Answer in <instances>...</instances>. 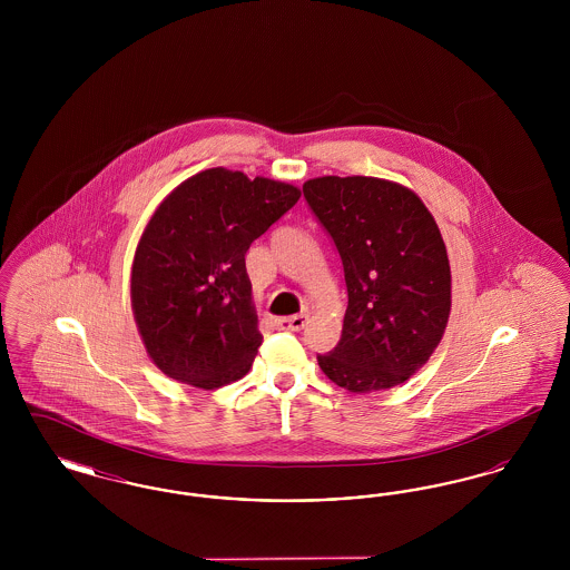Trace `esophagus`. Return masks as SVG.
Segmentation results:
<instances>
[{
    "instance_id": "esophagus-1",
    "label": "esophagus",
    "mask_w": 570,
    "mask_h": 570,
    "mask_svg": "<svg viewBox=\"0 0 570 570\" xmlns=\"http://www.w3.org/2000/svg\"><path fill=\"white\" fill-rule=\"evenodd\" d=\"M275 325L282 331H301L303 326L307 325V316L297 314V316H291V318H279V321H275Z\"/></svg>"
}]
</instances>
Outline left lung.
<instances>
[{
	"instance_id": "obj_1",
	"label": "left lung",
	"mask_w": 570,
	"mask_h": 570,
	"mask_svg": "<svg viewBox=\"0 0 570 570\" xmlns=\"http://www.w3.org/2000/svg\"><path fill=\"white\" fill-rule=\"evenodd\" d=\"M303 196L344 265L342 337L318 354L326 379L353 393L391 389L416 374L451 314V267L423 200L379 177H318Z\"/></svg>"
}]
</instances>
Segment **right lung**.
Returning <instances> with one entry per match:
<instances>
[{
	"instance_id": "add662e5",
	"label": "right lung",
	"mask_w": 570,
	"mask_h": 570,
	"mask_svg": "<svg viewBox=\"0 0 570 570\" xmlns=\"http://www.w3.org/2000/svg\"><path fill=\"white\" fill-rule=\"evenodd\" d=\"M291 184L222 166L170 191L132 263V312L151 361L205 391L244 379L263 344L245 252L298 200Z\"/></svg>"
}]
</instances>
